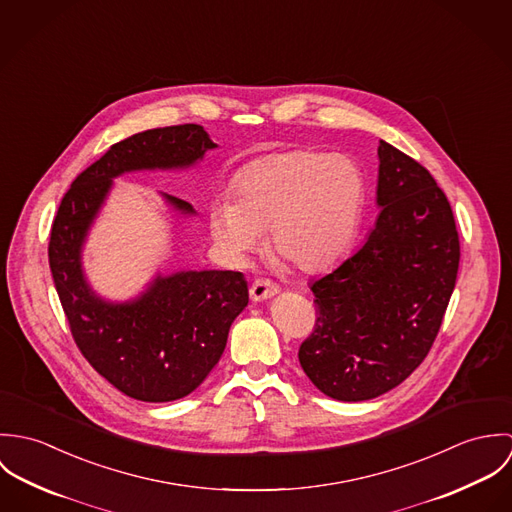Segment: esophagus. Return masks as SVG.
I'll list each match as a JSON object with an SVG mask.
<instances>
[{"label":"esophagus","instance_id":"1","mask_svg":"<svg viewBox=\"0 0 512 512\" xmlns=\"http://www.w3.org/2000/svg\"><path fill=\"white\" fill-rule=\"evenodd\" d=\"M278 292H280L278 286L272 284V282L266 280V278H258V280H254V284L250 286V297H252L254 301L270 299V297H274Z\"/></svg>","mask_w":512,"mask_h":512}]
</instances>
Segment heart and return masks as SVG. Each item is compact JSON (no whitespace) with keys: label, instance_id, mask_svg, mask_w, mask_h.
<instances>
[{"label":"heart","instance_id":"1","mask_svg":"<svg viewBox=\"0 0 512 512\" xmlns=\"http://www.w3.org/2000/svg\"><path fill=\"white\" fill-rule=\"evenodd\" d=\"M363 205V173L349 157L295 149L246 165L234 179L232 201L213 205L211 228L236 258L254 250L266 230L270 256L313 274L349 250Z\"/></svg>","mask_w":512,"mask_h":512}]
</instances>
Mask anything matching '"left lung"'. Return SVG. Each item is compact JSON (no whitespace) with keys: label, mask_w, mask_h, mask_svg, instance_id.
I'll use <instances>...</instances> for the list:
<instances>
[{"label":"left lung","mask_w":512,"mask_h":512,"mask_svg":"<svg viewBox=\"0 0 512 512\" xmlns=\"http://www.w3.org/2000/svg\"><path fill=\"white\" fill-rule=\"evenodd\" d=\"M378 161L376 226L311 282L317 319L297 353L309 380L343 402L376 398L422 365L459 270V234L436 179L382 140Z\"/></svg>","instance_id":"left-lung-1"}]
</instances>
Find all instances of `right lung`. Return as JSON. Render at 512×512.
<instances>
[{
  "label": "right lung",
  "instance_id": "obj_1",
  "mask_svg": "<svg viewBox=\"0 0 512 512\" xmlns=\"http://www.w3.org/2000/svg\"><path fill=\"white\" fill-rule=\"evenodd\" d=\"M217 144L203 126L155 128L110 147L86 167L61 201L49 240V266L74 343L112 386L142 402H171L191 394L219 363L228 329L248 305L242 272L203 270L157 276L126 303L90 290L80 252L112 179L140 169H183ZM165 201L183 215L195 209Z\"/></svg>",
  "mask_w": 512,
  "mask_h": 512
}]
</instances>
